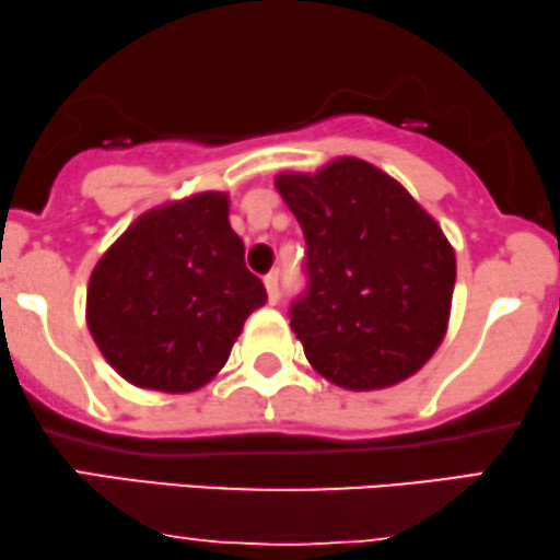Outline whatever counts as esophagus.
<instances>
[{"label": "esophagus", "mask_w": 560, "mask_h": 560, "mask_svg": "<svg viewBox=\"0 0 560 560\" xmlns=\"http://www.w3.org/2000/svg\"><path fill=\"white\" fill-rule=\"evenodd\" d=\"M265 288H267V301L272 303H278L280 301V278H278V272H270L265 278Z\"/></svg>", "instance_id": "1"}]
</instances>
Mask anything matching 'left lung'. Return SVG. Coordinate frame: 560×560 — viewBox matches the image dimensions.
Returning a JSON list of instances; mask_svg holds the SVG:
<instances>
[{
  "mask_svg": "<svg viewBox=\"0 0 560 560\" xmlns=\"http://www.w3.org/2000/svg\"><path fill=\"white\" fill-rule=\"evenodd\" d=\"M275 183L306 238L290 326L311 365L350 390L417 373L445 337L455 288V252L434 218L352 156Z\"/></svg>",
  "mask_w": 560,
  "mask_h": 560,
  "instance_id": "obj_1",
  "label": "left lung"
}]
</instances>
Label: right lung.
<instances>
[{"instance_id": "add662e5", "label": "right lung", "mask_w": 560, "mask_h": 560, "mask_svg": "<svg viewBox=\"0 0 560 560\" xmlns=\"http://www.w3.org/2000/svg\"><path fill=\"white\" fill-rule=\"evenodd\" d=\"M265 303L229 223V198L200 192L143 213L105 252L86 290V326L128 383L190 394L226 365Z\"/></svg>"}]
</instances>
